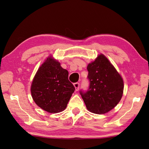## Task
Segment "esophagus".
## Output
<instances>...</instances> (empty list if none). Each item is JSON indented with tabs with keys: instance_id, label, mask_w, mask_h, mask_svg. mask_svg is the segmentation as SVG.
Wrapping results in <instances>:
<instances>
[{
	"instance_id": "obj_1",
	"label": "esophagus",
	"mask_w": 149,
	"mask_h": 149,
	"mask_svg": "<svg viewBox=\"0 0 149 149\" xmlns=\"http://www.w3.org/2000/svg\"><path fill=\"white\" fill-rule=\"evenodd\" d=\"M74 88H75V90L76 91H78V90H79V83H74Z\"/></svg>"
}]
</instances>
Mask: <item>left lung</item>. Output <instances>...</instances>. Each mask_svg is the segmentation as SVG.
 Wrapping results in <instances>:
<instances>
[{
  "instance_id": "1",
  "label": "left lung",
  "mask_w": 149,
  "mask_h": 149,
  "mask_svg": "<svg viewBox=\"0 0 149 149\" xmlns=\"http://www.w3.org/2000/svg\"><path fill=\"white\" fill-rule=\"evenodd\" d=\"M89 88L86 93L80 91L87 109L97 114L111 111L120 101L124 91V81L107 58L98 55L88 64Z\"/></svg>"
}]
</instances>
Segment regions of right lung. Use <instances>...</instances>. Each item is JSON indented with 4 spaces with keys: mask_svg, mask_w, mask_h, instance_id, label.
<instances>
[{
    "mask_svg": "<svg viewBox=\"0 0 149 149\" xmlns=\"http://www.w3.org/2000/svg\"><path fill=\"white\" fill-rule=\"evenodd\" d=\"M68 71L49 55L39 67L31 82V97L38 107L49 113L64 111L74 91Z\"/></svg>",
    "mask_w": 149,
    "mask_h": 149,
    "instance_id": "1",
    "label": "right lung"
}]
</instances>
